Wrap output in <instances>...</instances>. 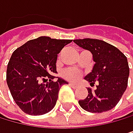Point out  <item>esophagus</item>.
<instances>
[{
	"mask_svg": "<svg viewBox=\"0 0 133 133\" xmlns=\"http://www.w3.org/2000/svg\"><path fill=\"white\" fill-rule=\"evenodd\" d=\"M69 86H71V87H73V88H77V87H78L77 84H74L72 82H69Z\"/></svg>",
	"mask_w": 133,
	"mask_h": 133,
	"instance_id": "obj_1",
	"label": "esophagus"
}]
</instances>
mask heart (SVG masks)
I'll return each mask as SVG.
<instances>
[{"label":"heart","mask_w":133,"mask_h":133,"mask_svg":"<svg viewBox=\"0 0 133 133\" xmlns=\"http://www.w3.org/2000/svg\"><path fill=\"white\" fill-rule=\"evenodd\" d=\"M62 76L66 80L74 82V81H77V80L79 79V77H81V74H80V72L77 70L71 69V68H68V69L64 70L62 72Z\"/></svg>","instance_id":"obj_1"}]
</instances>
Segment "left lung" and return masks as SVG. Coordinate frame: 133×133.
<instances>
[{"instance_id":"left-lung-1","label":"left lung","mask_w":133,"mask_h":133,"mask_svg":"<svg viewBox=\"0 0 133 133\" xmlns=\"http://www.w3.org/2000/svg\"><path fill=\"white\" fill-rule=\"evenodd\" d=\"M73 42L93 56L95 65L85 80L97 88H87L88 96L80 100L82 108L90 112L101 113L116 106L128 87L129 66L126 56L112 45L98 39H77Z\"/></svg>"}]
</instances>
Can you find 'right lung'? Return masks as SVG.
Masks as SVG:
<instances>
[{"mask_svg": "<svg viewBox=\"0 0 133 133\" xmlns=\"http://www.w3.org/2000/svg\"><path fill=\"white\" fill-rule=\"evenodd\" d=\"M70 42L71 40L40 36L28 41L12 53L7 65L6 82L14 101L25 113L39 116L54 108L59 90L67 82L60 77L54 82L56 77L51 74L56 73L57 54Z\"/></svg>", "mask_w": 133, "mask_h": 133, "instance_id": "1", "label": "right lung"}]
</instances>
